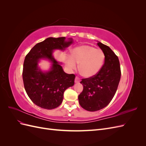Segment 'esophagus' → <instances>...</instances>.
Returning a JSON list of instances; mask_svg holds the SVG:
<instances>
[{"label": "esophagus", "instance_id": "1", "mask_svg": "<svg viewBox=\"0 0 146 146\" xmlns=\"http://www.w3.org/2000/svg\"><path fill=\"white\" fill-rule=\"evenodd\" d=\"M80 82V79L79 77H76V78H75V83H79Z\"/></svg>", "mask_w": 146, "mask_h": 146}]
</instances>
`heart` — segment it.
<instances>
[{
  "mask_svg": "<svg viewBox=\"0 0 146 146\" xmlns=\"http://www.w3.org/2000/svg\"><path fill=\"white\" fill-rule=\"evenodd\" d=\"M104 58L102 50L91 46L83 45L72 50V56L68 58V66L70 69H75L77 63L79 64V70L82 76L91 77L99 71Z\"/></svg>",
  "mask_w": 146,
  "mask_h": 146,
  "instance_id": "b5f03b06",
  "label": "heart"
}]
</instances>
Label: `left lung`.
<instances>
[{
	"label": "left lung",
	"instance_id": "1",
	"mask_svg": "<svg viewBox=\"0 0 146 146\" xmlns=\"http://www.w3.org/2000/svg\"><path fill=\"white\" fill-rule=\"evenodd\" d=\"M98 45L105 55V62L95 76L82 78L80 83L83 91L78 96L81 107L89 111H96L105 108L115 95L121 71L117 56L108 46L100 42Z\"/></svg>",
	"mask_w": 146,
	"mask_h": 146
}]
</instances>
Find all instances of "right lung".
<instances>
[{"mask_svg":"<svg viewBox=\"0 0 146 146\" xmlns=\"http://www.w3.org/2000/svg\"><path fill=\"white\" fill-rule=\"evenodd\" d=\"M65 37L48 38L36 44L25 56L23 65V78L26 92L38 107L52 110L62 103L64 91L74 85L76 76L65 73L62 67L54 58L55 49L63 50L72 44L64 41ZM47 58L52 61L50 72L43 73L37 67L38 61Z\"/></svg>","mask_w":146,"mask_h":146,"instance_id":"add662e5","label":"right lung"}]
</instances>
